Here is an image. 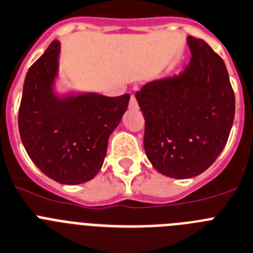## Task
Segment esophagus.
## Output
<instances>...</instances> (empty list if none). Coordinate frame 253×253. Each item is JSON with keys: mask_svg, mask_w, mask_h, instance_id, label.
Returning <instances> with one entry per match:
<instances>
[{"mask_svg": "<svg viewBox=\"0 0 253 253\" xmlns=\"http://www.w3.org/2000/svg\"><path fill=\"white\" fill-rule=\"evenodd\" d=\"M129 108L131 109H137L139 108V104H137V100H136L135 96H131V99H129Z\"/></svg>", "mask_w": 253, "mask_h": 253, "instance_id": "1", "label": "esophagus"}]
</instances>
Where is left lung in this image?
Masks as SVG:
<instances>
[{
	"label": "left lung",
	"instance_id": "left-lung-1",
	"mask_svg": "<svg viewBox=\"0 0 253 253\" xmlns=\"http://www.w3.org/2000/svg\"><path fill=\"white\" fill-rule=\"evenodd\" d=\"M190 65L136 93L144 113V148L162 174L187 179L205 172L227 144L236 99L225 63L203 39L187 37Z\"/></svg>",
	"mask_w": 253,
	"mask_h": 253
}]
</instances>
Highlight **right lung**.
I'll use <instances>...</instances> for the list:
<instances>
[{
    "label": "right lung",
    "instance_id": "right-lung-1",
    "mask_svg": "<svg viewBox=\"0 0 253 253\" xmlns=\"http://www.w3.org/2000/svg\"><path fill=\"white\" fill-rule=\"evenodd\" d=\"M61 43L53 41L25 76L19 131L33 163L62 184L93 179L103 166L111 133L128 107L129 95L58 91Z\"/></svg>",
    "mask_w": 253,
    "mask_h": 253
}]
</instances>
